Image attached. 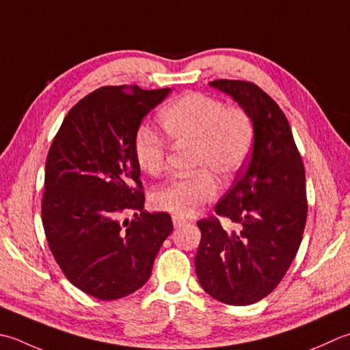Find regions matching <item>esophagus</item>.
<instances>
[{"label":"esophagus","instance_id":"34e87169","mask_svg":"<svg viewBox=\"0 0 350 350\" xmlns=\"http://www.w3.org/2000/svg\"><path fill=\"white\" fill-rule=\"evenodd\" d=\"M171 220H173L174 228H180V226L187 224V220H185V218H182V217H179V215H173V218H171Z\"/></svg>","mask_w":350,"mask_h":350}]
</instances>
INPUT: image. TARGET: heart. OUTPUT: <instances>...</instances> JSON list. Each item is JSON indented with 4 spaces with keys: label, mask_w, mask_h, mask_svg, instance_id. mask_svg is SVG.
<instances>
[{
    "label": "heart",
    "mask_w": 350,
    "mask_h": 350,
    "mask_svg": "<svg viewBox=\"0 0 350 350\" xmlns=\"http://www.w3.org/2000/svg\"><path fill=\"white\" fill-rule=\"evenodd\" d=\"M163 132L177 146H193L189 177L161 185L152 196L156 209L177 215H194L218 194L216 176L229 180L247 162L255 129L249 113L239 107H226L218 98L189 92L174 100L159 113ZM138 167L150 176H159L167 165V146L153 129L141 126L133 138Z\"/></svg>",
    "instance_id": "obj_1"
}]
</instances>
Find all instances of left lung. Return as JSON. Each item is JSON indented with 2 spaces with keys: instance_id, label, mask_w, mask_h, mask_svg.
<instances>
[{
  "instance_id": "obj_1",
  "label": "left lung",
  "mask_w": 350,
  "mask_h": 350,
  "mask_svg": "<svg viewBox=\"0 0 350 350\" xmlns=\"http://www.w3.org/2000/svg\"><path fill=\"white\" fill-rule=\"evenodd\" d=\"M249 113L255 129L252 156L235 185L217 203L218 218L197 223L202 239L196 273L202 288L223 304L252 305L276 288L302 243L306 223L305 168L288 120L261 88L241 80L211 81Z\"/></svg>"
}]
</instances>
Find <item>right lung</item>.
Returning <instances> with one entry per match:
<instances>
[{"mask_svg": "<svg viewBox=\"0 0 350 350\" xmlns=\"http://www.w3.org/2000/svg\"><path fill=\"white\" fill-rule=\"evenodd\" d=\"M170 92L100 88L68 112L48 153L42 198L48 245L68 280L100 300L139 290L173 232L167 212L142 211L146 197L133 154L142 118ZM129 210L135 220L122 224Z\"/></svg>", "mask_w": 350, "mask_h": 350, "instance_id": "1", "label": "right lung"}]
</instances>
